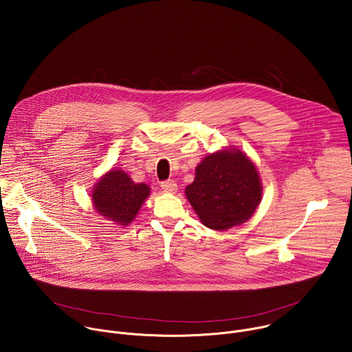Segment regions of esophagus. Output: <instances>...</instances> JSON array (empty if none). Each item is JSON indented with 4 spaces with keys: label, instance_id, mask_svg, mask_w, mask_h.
<instances>
[{
    "label": "esophagus",
    "instance_id": "esophagus-1",
    "mask_svg": "<svg viewBox=\"0 0 352 352\" xmlns=\"http://www.w3.org/2000/svg\"><path fill=\"white\" fill-rule=\"evenodd\" d=\"M162 188H163L166 192H170V193H174V192L178 189L175 181H173V179L163 181V182H162Z\"/></svg>",
    "mask_w": 352,
    "mask_h": 352
}]
</instances>
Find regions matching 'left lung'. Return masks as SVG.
Wrapping results in <instances>:
<instances>
[{
  "mask_svg": "<svg viewBox=\"0 0 352 352\" xmlns=\"http://www.w3.org/2000/svg\"><path fill=\"white\" fill-rule=\"evenodd\" d=\"M195 181L185 193L206 227L228 230L255 213L262 185L258 171L239 150H220L196 167Z\"/></svg>",
  "mask_w": 352,
  "mask_h": 352,
  "instance_id": "1",
  "label": "left lung"
}]
</instances>
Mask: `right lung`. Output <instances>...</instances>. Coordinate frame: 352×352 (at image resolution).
I'll return each instance as SVG.
<instances>
[{"instance_id":"obj_1","label":"right lung","mask_w":352,"mask_h":352,"mask_svg":"<svg viewBox=\"0 0 352 352\" xmlns=\"http://www.w3.org/2000/svg\"><path fill=\"white\" fill-rule=\"evenodd\" d=\"M148 193L146 184H135L122 170H111L97 182L91 200L100 214L120 226H128Z\"/></svg>"}]
</instances>
